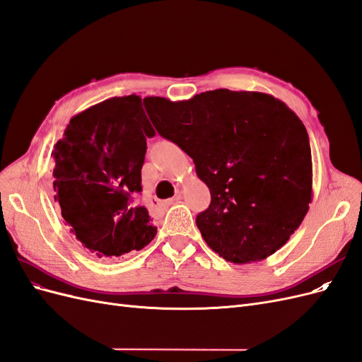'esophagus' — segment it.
Listing matches in <instances>:
<instances>
[{
  "label": "esophagus",
  "instance_id": "esophagus-1",
  "mask_svg": "<svg viewBox=\"0 0 362 362\" xmlns=\"http://www.w3.org/2000/svg\"><path fill=\"white\" fill-rule=\"evenodd\" d=\"M180 199H181V194L178 193V194H175L173 198H170V199H168L166 202H164L163 205H172V204H177V202H180Z\"/></svg>",
  "mask_w": 362,
  "mask_h": 362
}]
</instances>
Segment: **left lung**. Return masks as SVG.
I'll return each instance as SVG.
<instances>
[{
    "mask_svg": "<svg viewBox=\"0 0 362 362\" xmlns=\"http://www.w3.org/2000/svg\"><path fill=\"white\" fill-rule=\"evenodd\" d=\"M145 107L210 189L196 225L216 254L247 264L288 242L313 198L310 139L294 112L272 95L228 89L177 103L148 96Z\"/></svg>",
    "mask_w": 362,
    "mask_h": 362,
    "instance_id": "1",
    "label": "left lung"
}]
</instances>
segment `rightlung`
Here are the masks:
<instances>
[{"mask_svg":"<svg viewBox=\"0 0 362 362\" xmlns=\"http://www.w3.org/2000/svg\"><path fill=\"white\" fill-rule=\"evenodd\" d=\"M154 136L141 98L115 96L75 115L54 146V201L96 258L140 250L157 234L146 208L134 202L146 137Z\"/></svg>","mask_w":362,"mask_h":362,"instance_id":"right-lung-1","label":"right lung"}]
</instances>
